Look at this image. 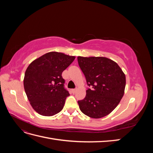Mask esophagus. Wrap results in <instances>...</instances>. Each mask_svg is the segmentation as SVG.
<instances>
[{
	"instance_id": "obj_1",
	"label": "esophagus",
	"mask_w": 153,
	"mask_h": 153,
	"mask_svg": "<svg viewBox=\"0 0 153 153\" xmlns=\"http://www.w3.org/2000/svg\"><path fill=\"white\" fill-rule=\"evenodd\" d=\"M71 91H72V92H73V93H75L76 91V89H72Z\"/></svg>"
}]
</instances>
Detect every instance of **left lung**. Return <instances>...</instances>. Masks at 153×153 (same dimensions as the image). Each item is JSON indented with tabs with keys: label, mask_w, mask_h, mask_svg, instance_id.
I'll list each match as a JSON object with an SVG mask.
<instances>
[{
	"label": "left lung",
	"mask_w": 153,
	"mask_h": 153,
	"mask_svg": "<svg viewBox=\"0 0 153 153\" xmlns=\"http://www.w3.org/2000/svg\"><path fill=\"white\" fill-rule=\"evenodd\" d=\"M78 62L87 85L85 98L78 101L82 113L99 119L116 108L124 93L126 76L112 60L105 57L78 56Z\"/></svg>",
	"instance_id": "8db88e82"
}]
</instances>
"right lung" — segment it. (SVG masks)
Returning a JSON list of instances; mask_svg holds the SVG:
<instances>
[{"mask_svg": "<svg viewBox=\"0 0 153 153\" xmlns=\"http://www.w3.org/2000/svg\"><path fill=\"white\" fill-rule=\"evenodd\" d=\"M75 56L51 52L35 59L27 67L24 86L32 107L43 116H52L62 110L69 92L64 89L62 73Z\"/></svg>", "mask_w": 153, "mask_h": 153, "instance_id": "right-lung-1", "label": "right lung"}]
</instances>
